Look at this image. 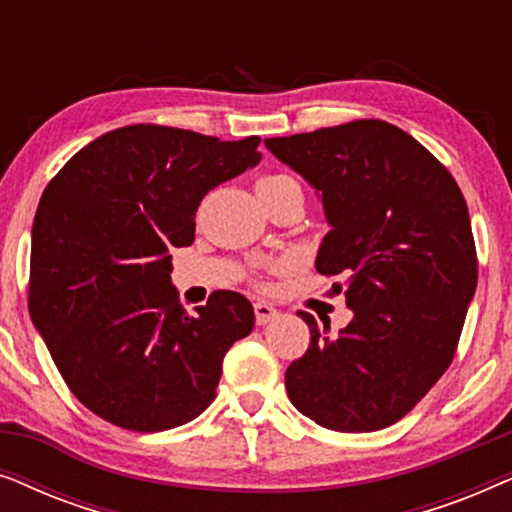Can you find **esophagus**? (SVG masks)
Instances as JSON below:
<instances>
[{
    "label": "esophagus",
    "mask_w": 512,
    "mask_h": 512,
    "mask_svg": "<svg viewBox=\"0 0 512 512\" xmlns=\"http://www.w3.org/2000/svg\"><path fill=\"white\" fill-rule=\"evenodd\" d=\"M254 312H256V324L258 326L270 324V321H275L279 317V310H275V307L268 305V303H256Z\"/></svg>",
    "instance_id": "obj_1"
}]
</instances>
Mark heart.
I'll return each instance as SVG.
<instances>
[{"mask_svg": "<svg viewBox=\"0 0 512 512\" xmlns=\"http://www.w3.org/2000/svg\"><path fill=\"white\" fill-rule=\"evenodd\" d=\"M284 181H293V179L291 177H284V174H265V177H261V179L256 181V193L268 191V188L284 184Z\"/></svg>", "mask_w": 512, "mask_h": 512, "instance_id": "heart-1", "label": "heart"}]
</instances>
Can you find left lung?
I'll return each instance as SVG.
<instances>
[{
  "label": "left lung",
  "instance_id": "1",
  "mask_svg": "<svg viewBox=\"0 0 512 512\" xmlns=\"http://www.w3.org/2000/svg\"><path fill=\"white\" fill-rule=\"evenodd\" d=\"M310 184L331 230L317 270L342 277L352 321L331 338L312 314L310 347L286 368V394L312 422L363 433L398 422L457 352L478 284L464 195L408 132L354 121L265 139Z\"/></svg>",
  "mask_w": 512,
  "mask_h": 512
}]
</instances>
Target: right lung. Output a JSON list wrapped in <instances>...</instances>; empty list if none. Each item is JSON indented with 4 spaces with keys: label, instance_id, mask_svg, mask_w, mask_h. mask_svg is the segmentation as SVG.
<instances>
[{
    "label": "right lung",
    "instance_id": "add662e5",
    "mask_svg": "<svg viewBox=\"0 0 512 512\" xmlns=\"http://www.w3.org/2000/svg\"><path fill=\"white\" fill-rule=\"evenodd\" d=\"M261 139L128 125L69 158L32 226L30 317L72 394L107 422L165 431L214 401L223 356L254 307L214 291L188 314L172 247L195 237L205 195L261 163Z\"/></svg>",
    "mask_w": 512,
    "mask_h": 512
}]
</instances>
